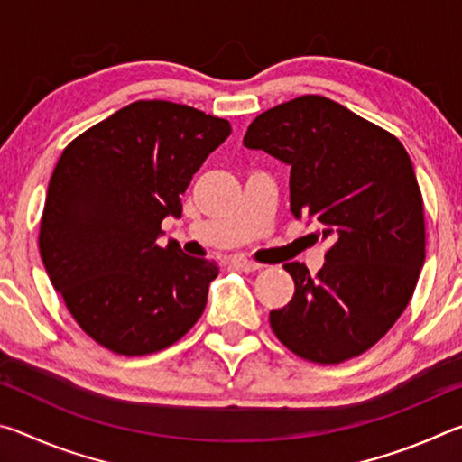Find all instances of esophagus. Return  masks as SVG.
<instances>
[{"mask_svg": "<svg viewBox=\"0 0 462 462\" xmlns=\"http://www.w3.org/2000/svg\"><path fill=\"white\" fill-rule=\"evenodd\" d=\"M230 264H232L234 269L245 271V273H253V271H259L261 269L259 263L248 261V259H245V256H234V259H230Z\"/></svg>", "mask_w": 462, "mask_h": 462, "instance_id": "esophagus-1", "label": "esophagus"}]
</instances>
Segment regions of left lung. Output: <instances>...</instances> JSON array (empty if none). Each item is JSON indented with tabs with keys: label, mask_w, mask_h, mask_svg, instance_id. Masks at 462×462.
<instances>
[{
	"label": "left lung",
	"mask_w": 462,
	"mask_h": 462,
	"mask_svg": "<svg viewBox=\"0 0 462 462\" xmlns=\"http://www.w3.org/2000/svg\"><path fill=\"white\" fill-rule=\"evenodd\" d=\"M246 148L291 167L289 203L330 242L324 267L287 263L295 293L269 322L289 350L336 365L363 355L408 306L426 259L424 203L393 134L322 96L256 116Z\"/></svg>",
	"instance_id": "1"
}]
</instances>
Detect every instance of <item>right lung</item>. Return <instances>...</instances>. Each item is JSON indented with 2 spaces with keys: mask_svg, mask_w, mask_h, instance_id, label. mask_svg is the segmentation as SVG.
Listing matches in <instances>:
<instances>
[{
  "mask_svg": "<svg viewBox=\"0 0 462 462\" xmlns=\"http://www.w3.org/2000/svg\"><path fill=\"white\" fill-rule=\"evenodd\" d=\"M230 122L173 101H134L75 138L54 167L41 256L75 322L101 346L162 350L203 314L214 261L156 245Z\"/></svg>",
  "mask_w": 462,
  "mask_h": 462,
  "instance_id": "obj_1",
  "label": "right lung"
}]
</instances>
